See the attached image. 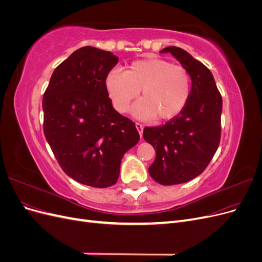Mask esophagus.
<instances>
[{"label": "esophagus", "mask_w": 262, "mask_h": 262, "mask_svg": "<svg viewBox=\"0 0 262 262\" xmlns=\"http://www.w3.org/2000/svg\"><path fill=\"white\" fill-rule=\"evenodd\" d=\"M136 128H137V130L139 131L140 137H142V134H143V125H142V124L139 123V122H137V123H136Z\"/></svg>", "instance_id": "obj_1"}]
</instances>
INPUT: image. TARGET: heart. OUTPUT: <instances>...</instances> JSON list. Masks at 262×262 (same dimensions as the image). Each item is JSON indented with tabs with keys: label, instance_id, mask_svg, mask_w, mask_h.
Listing matches in <instances>:
<instances>
[{
	"label": "heart",
	"instance_id": "obj_1",
	"mask_svg": "<svg viewBox=\"0 0 262 262\" xmlns=\"http://www.w3.org/2000/svg\"><path fill=\"white\" fill-rule=\"evenodd\" d=\"M105 85L119 113H125L141 92L142 98L133 105L131 113L142 120L156 116L160 120L176 117L186 107L191 92L187 70L158 58L134 61L125 72L110 71Z\"/></svg>",
	"mask_w": 262,
	"mask_h": 262
}]
</instances>
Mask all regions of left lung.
Wrapping results in <instances>:
<instances>
[{
	"mask_svg": "<svg viewBox=\"0 0 262 262\" xmlns=\"http://www.w3.org/2000/svg\"><path fill=\"white\" fill-rule=\"evenodd\" d=\"M161 53L175 57L191 78L186 107L170 121L146 128L144 140L156 149L149 176L164 186L199 176L215 154L221 138L222 97L211 71L186 50L167 47Z\"/></svg>",
	"mask_w": 262,
	"mask_h": 262,
	"instance_id": "8db88e82",
	"label": "left lung"
}]
</instances>
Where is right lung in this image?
<instances>
[{
	"label": "right lung",
	"instance_id": "add662e5",
	"mask_svg": "<svg viewBox=\"0 0 262 262\" xmlns=\"http://www.w3.org/2000/svg\"><path fill=\"white\" fill-rule=\"evenodd\" d=\"M119 58L86 46L54 70L43 94V132L61 168L80 184L115 185L123 155L140 136L113 107L106 77Z\"/></svg>",
	"mask_w": 262,
	"mask_h": 262
}]
</instances>
